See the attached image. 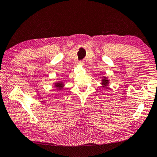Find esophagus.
<instances>
[{"label": "esophagus", "instance_id": "esophagus-1", "mask_svg": "<svg viewBox=\"0 0 157 157\" xmlns=\"http://www.w3.org/2000/svg\"><path fill=\"white\" fill-rule=\"evenodd\" d=\"M84 60H79V64H82V65H84Z\"/></svg>", "mask_w": 157, "mask_h": 157}]
</instances>
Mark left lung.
Returning <instances> with one entry per match:
<instances>
[{
	"label": "left lung",
	"instance_id": "obj_1",
	"mask_svg": "<svg viewBox=\"0 0 157 157\" xmlns=\"http://www.w3.org/2000/svg\"><path fill=\"white\" fill-rule=\"evenodd\" d=\"M102 84H103L104 87L106 86H107V84H108V80L106 79L105 78H104V79L102 80Z\"/></svg>",
	"mask_w": 157,
	"mask_h": 157
}]
</instances>
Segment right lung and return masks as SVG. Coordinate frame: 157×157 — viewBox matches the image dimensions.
I'll return each mask as SVG.
<instances>
[{
    "instance_id": "obj_1",
    "label": "right lung",
    "mask_w": 157,
    "mask_h": 157,
    "mask_svg": "<svg viewBox=\"0 0 157 157\" xmlns=\"http://www.w3.org/2000/svg\"><path fill=\"white\" fill-rule=\"evenodd\" d=\"M56 87L58 88V90H60V89H62L63 87V84L62 82H56Z\"/></svg>"
}]
</instances>
